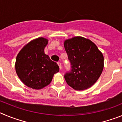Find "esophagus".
<instances>
[{
	"label": "esophagus",
	"instance_id": "obj_1",
	"mask_svg": "<svg viewBox=\"0 0 122 122\" xmlns=\"http://www.w3.org/2000/svg\"><path fill=\"white\" fill-rule=\"evenodd\" d=\"M58 64L59 66V67H60V69H62V64H61V62H58Z\"/></svg>",
	"mask_w": 122,
	"mask_h": 122
}]
</instances>
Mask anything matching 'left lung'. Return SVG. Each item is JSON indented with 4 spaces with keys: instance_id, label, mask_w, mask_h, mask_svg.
<instances>
[{
    "instance_id": "8db88e82",
    "label": "left lung",
    "mask_w": 122,
    "mask_h": 122,
    "mask_svg": "<svg viewBox=\"0 0 122 122\" xmlns=\"http://www.w3.org/2000/svg\"><path fill=\"white\" fill-rule=\"evenodd\" d=\"M64 48L71 62V71L64 75L69 86L77 91L91 87L103 69L104 58L89 39L76 36L66 40Z\"/></svg>"
}]
</instances>
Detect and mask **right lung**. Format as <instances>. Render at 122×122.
Masks as SVG:
<instances>
[{"label": "right lung", "instance_id": "obj_1", "mask_svg": "<svg viewBox=\"0 0 122 122\" xmlns=\"http://www.w3.org/2000/svg\"><path fill=\"white\" fill-rule=\"evenodd\" d=\"M47 43V39L44 38L34 39L24 46L16 57V73L28 87L35 89L46 87L60 71L56 62L45 54Z\"/></svg>", "mask_w": 122, "mask_h": 122}]
</instances>
